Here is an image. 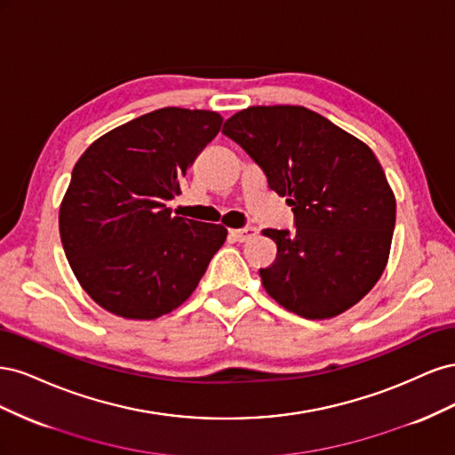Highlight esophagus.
I'll return each instance as SVG.
<instances>
[{
  "label": "esophagus",
  "instance_id": "obj_1",
  "mask_svg": "<svg viewBox=\"0 0 455 455\" xmlns=\"http://www.w3.org/2000/svg\"><path fill=\"white\" fill-rule=\"evenodd\" d=\"M229 233L235 241L246 243V241H251L258 235V229L256 228H241V229H229Z\"/></svg>",
  "mask_w": 455,
  "mask_h": 455
}]
</instances>
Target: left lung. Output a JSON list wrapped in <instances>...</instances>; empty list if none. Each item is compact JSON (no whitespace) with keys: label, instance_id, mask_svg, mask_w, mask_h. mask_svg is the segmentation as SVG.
<instances>
[{"label":"left lung","instance_id":"8db88e82","mask_svg":"<svg viewBox=\"0 0 455 455\" xmlns=\"http://www.w3.org/2000/svg\"><path fill=\"white\" fill-rule=\"evenodd\" d=\"M222 132L292 206L296 231L264 229L277 258L259 269L266 292L306 319H332L361 301L387 266L395 194L363 140L304 106H251Z\"/></svg>","mask_w":455,"mask_h":455}]
</instances>
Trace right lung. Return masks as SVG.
<instances>
[{
    "instance_id": "obj_1",
    "label": "right lung",
    "mask_w": 455,
    "mask_h": 455,
    "mask_svg": "<svg viewBox=\"0 0 455 455\" xmlns=\"http://www.w3.org/2000/svg\"><path fill=\"white\" fill-rule=\"evenodd\" d=\"M209 109L161 108L94 140L60 203V241L84 291L106 311L151 321L194 294L228 237L174 216L191 163L222 127Z\"/></svg>"
}]
</instances>
